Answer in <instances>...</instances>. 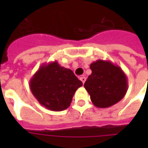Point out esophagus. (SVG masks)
I'll return each instance as SVG.
<instances>
[{"instance_id":"obj_1","label":"esophagus","mask_w":148,"mask_h":148,"mask_svg":"<svg viewBox=\"0 0 148 148\" xmlns=\"http://www.w3.org/2000/svg\"><path fill=\"white\" fill-rule=\"evenodd\" d=\"M80 80L82 81V83L84 84V82H85V81H86V77H84V76L81 77H80Z\"/></svg>"}]
</instances>
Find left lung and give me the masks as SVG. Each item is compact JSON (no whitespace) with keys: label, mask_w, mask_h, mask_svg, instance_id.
I'll list each match as a JSON object with an SVG mask.
<instances>
[{"label":"left lung","mask_w":148,"mask_h":148,"mask_svg":"<svg viewBox=\"0 0 148 148\" xmlns=\"http://www.w3.org/2000/svg\"><path fill=\"white\" fill-rule=\"evenodd\" d=\"M91 74L84 84L93 104L107 108L119 102L127 90V78L119 66L109 60H97L90 65Z\"/></svg>","instance_id":"obj_1"}]
</instances>
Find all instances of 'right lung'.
Segmentation results:
<instances>
[{"label": "right lung", "mask_w": 148, "mask_h": 148, "mask_svg": "<svg viewBox=\"0 0 148 148\" xmlns=\"http://www.w3.org/2000/svg\"><path fill=\"white\" fill-rule=\"evenodd\" d=\"M82 84L71 70L61 67L56 60L43 64L30 80V88L35 98L53 111L69 108L74 93Z\"/></svg>", "instance_id": "add662e5"}]
</instances>
